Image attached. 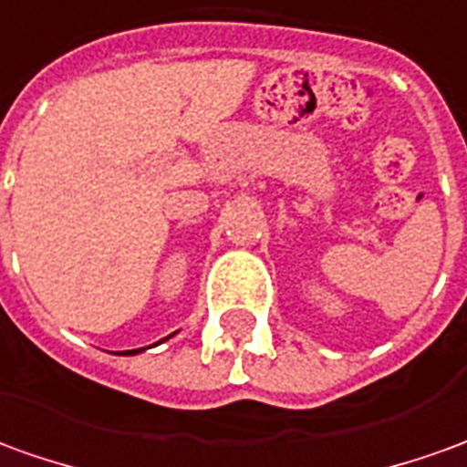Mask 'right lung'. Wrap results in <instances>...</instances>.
<instances>
[{"instance_id": "add662e5", "label": "right lung", "mask_w": 467, "mask_h": 467, "mask_svg": "<svg viewBox=\"0 0 467 467\" xmlns=\"http://www.w3.org/2000/svg\"><path fill=\"white\" fill-rule=\"evenodd\" d=\"M140 350H144V348H137V350H124V353H131V356H134V353H140Z\"/></svg>"}]
</instances>
